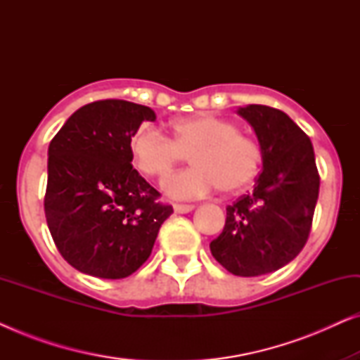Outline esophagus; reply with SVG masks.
Masks as SVG:
<instances>
[{
    "instance_id": "obj_1",
    "label": "esophagus",
    "mask_w": 360,
    "mask_h": 360,
    "mask_svg": "<svg viewBox=\"0 0 360 360\" xmlns=\"http://www.w3.org/2000/svg\"><path fill=\"white\" fill-rule=\"evenodd\" d=\"M195 210V206L193 205H174V211L175 213H179V214H184V213H190V211H193Z\"/></svg>"
}]
</instances>
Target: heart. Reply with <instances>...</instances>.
<instances>
[{"label": "heart", "mask_w": 360, "mask_h": 360, "mask_svg": "<svg viewBox=\"0 0 360 360\" xmlns=\"http://www.w3.org/2000/svg\"><path fill=\"white\" fill-rule=\"evenodd\" d=\"M129 149L137 169L157 179H165L190 157L195 167L164 184L176 200L201 198L216 188L238 193L252 184L262 167L259 142L240 134L234 122L213 115L175 121L172 139L154 127H142L131 137Z\"/></svg>", "instance_id": "1"}]
</instances>
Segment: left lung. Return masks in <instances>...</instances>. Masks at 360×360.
Wrapping results in <instances>:
<instances>
[{
    "instance_id": "1",
    "label": "left lung",
    "mask_w": 360,
    "mask_h": 360,
    "mask_svg": "<svg viewBox=\"0 0 360 360\" xmlns=\"http://www.w3.org/2000/svg\"><path fill=\"white\" fill-rule=\"evenodd\" d=\"M262 149L254 190L226 208L213 257L233 275L257 277L282 269L307 244L319 193L309 137L288 115L264 105L239 108Z\"/></svg>"
}]
</instances>
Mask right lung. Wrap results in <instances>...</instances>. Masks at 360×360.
Masks as SVG:
<instances>
[{
	"label": "right lung",
	"mask_w": 360,
	"mask_h": 360,
	"mask_svg": "<svg viewBox=\"0 0 360 360\" xmlns=\"http://www.w3.org/2000/svg\"><path fill=\"white\" fill-rule=\"evenodd\" d=\"M155 117L131 101H95L73 112L49 146L47 226L62 257L83 274L129 277L174 213L131 165V137Z\"/></svg>",
	"instance_id": "obj_1"
}]
</instances>
